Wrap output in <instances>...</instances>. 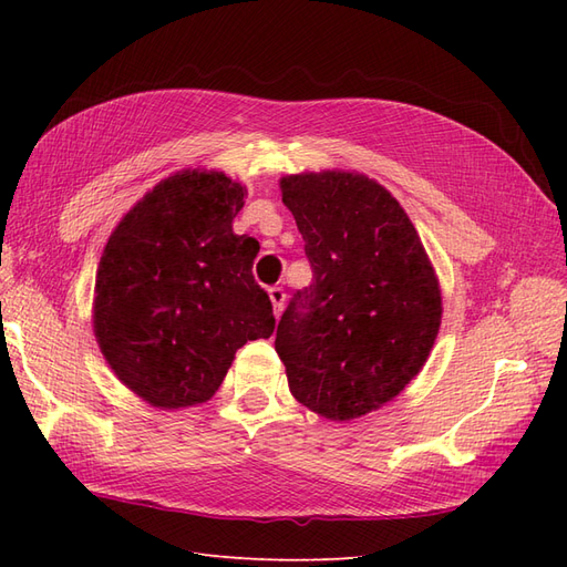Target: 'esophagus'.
<instances>
[{
    "mask_svg": "<svg viewBox=\"0 0 567 567\" xmlns=\"http://www.w3.org/2000/svg\"><path fill=\"white\" fill-rule=\"evenodd\" d=\"M269 300H271V307H274V315H281L284 312V302H286V290L281 286H274L269 288Z\"/></svg>",
    "mask_w": 567,
    "mask_h": 567,
    "instance_id": "34e87169",
    "label": "esophagus"
}]
</instances>
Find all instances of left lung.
Segmentation results:
<instances>
[{
  "mask_svg": "<svg viewBox=\"0 0 567 567\" xmlns=\"http://www.w3.org/2000/svg\"><path fill=\"white\" fill-rule=\"evenodd\" d=\"M279 186L315 279L290 300L274 348L300 404L331 421L359 419L398 398L427 362L440 279L409 215L375 179L321 169Z\"/></svg>",
  "mask_w": 567,
  "mask_h": 567,
  "instance_id": "8db88e82",
  "label": "left lung"
}]
</instances>
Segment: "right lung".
<instances>
[{
    "instance_id": "add662e5",
    "label": "right lung",
    "mask_w": 567,
    "mask_h": 567,
    "mask_svg": "<svg viewBox=\"0 0 567 567\" xmlns=\"http://www.w3.org/2000/svg\"><path fill=\"white\" fill-rule=\"evenodd\" d=\"M246 196L217 169H182L132 205L101 255L99 350L151 406L208 402L236 350L274 333L269 296L252 279L260 246L231 227Z\"/></svg>"
}]
</instances>
